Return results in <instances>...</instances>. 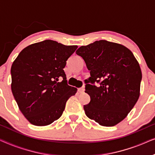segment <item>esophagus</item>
Segmentation results:
<instances>
[{
	"mask_svg": "<svg viewBox=\"0 0 155 155\" xmlns=\"http://www.w3.org/2000/svg\"><path fill=\"white\" fill-rule=\"evenodd\" d=\"M78 92L80 93H83L84 92V87H80L78 89Z\"/></svg>",
	"mask_w": 155,
	"mask_h": 155,
	"instance_id": "1",
	"label": "esophagus"
}]
</instances>
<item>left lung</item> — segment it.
Segmentation results:
<instances>
[{
  "label": "left lung",
  "instance_id": "1",
  "mask_svg": "<svg viewBox=\"0 0 155 155\" xmlns=\"http://www.w3.org/2000/svg\"><path fill=\"white\" fill-rule=\"evenodd\" d=\"M76 54L90 71L85 82L90 96V102L84 105L86 116L103 126L118 124L140 96L142 72L134 55L126 46L106 40L82 46ZM95 81L101 85L94 86Z\"/></svg>",
  "mask_w": 155,
  "mask_h": 155
}]
</instances>
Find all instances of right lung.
Returning <instances> with one entry per match:
<instances>
[{"label":"right lung","mask_w":155,"mask_h":155,"mask_svg":"<svg viewBox=\"0 0 155 155\" xmlns=\"http://www.w3.org/2000/svg\"><path fill=\"white\" fill-rule=\"evenodd\" d=\"M78 46L53 40L25 48L11 67V90L18 107L30 124L44 126L62 115L65 104L77 88L67 84L63 71ZM59 78H63L58 82Z\"/></svg>","instance_id":"right-lung-1"}]
</instances>
